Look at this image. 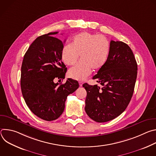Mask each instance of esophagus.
Segmentation results:
<instances>
[{"instance_id": "1", "label": "esophagus", "mask_w": 156, "mask_h": 156, "mask_svg": "<svg viewBox=\"0 0 156 156\" xmlns=\"http://www.w3.org/2000/svg\"><path fill=\"white\" fill-rule=\"evenodd\" d=\"M83 82H81V81H80L79 82V84H80V86H83Z\"/></svg>"}]
</instances>
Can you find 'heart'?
Listing matches in <instances>:
<instances>
[{
	"label": "heart",
	"mask_w": 156,
	"mask_h": 156,
	"mask_svg": "<svg viewBox=\"0 0 156 156\" xmlns=\"http://www.w3.org/2000/svg\"><path fill=\"white\" fill-rule=\"evenodd\" d=\"M110 44L106 37L89 32H83L73 37L72 44L65 46L62 51L63 62L67 65L76 63L69 71V76L76 80H84L93 70H99L106 63Z\"/></svg>",
	"instance_id": "obj_1"
}]
</instances>
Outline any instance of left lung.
Here are the masks:
<instances>
[{"instance_id": "8db88e82", "label": "left lung", "mask_w": 156, "mask_h": 156, "mask_svg": "<svg viewBox=\"0 0 156 156\" xmlns=\"http://www.w3.org/2000/svg\"><path fill=\"white\" fill-rule=\"evenodd\" d=\"M105 65L93 79L98 84H83L87 92L85 111L95 122L102 123L119 116L127 107L134 91L138 65L130 48L122 41H110Z\"/></svg>"}]
</instances>
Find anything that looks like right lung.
<instances>
[{
	"label": "right lung",
	"instance_id": "obj_1",
	"mask_svg": "<svg viewBox=\"0 0 156 156\" xmlns=\"http://www.w3.org/2000/svg\"><path fill=\"white\" fill-rule=\"evenodd\" d=\"M49 33L37 37L24 55L21 69L22 94L31 112L40 119L52 121L63 113L67 96L79 87L78 82L68 78L64 84L66 66L62 61L63 42Z\"/></svg>",
	"mask_w": 156,
	"mask_h": 156
}]
</instances>
